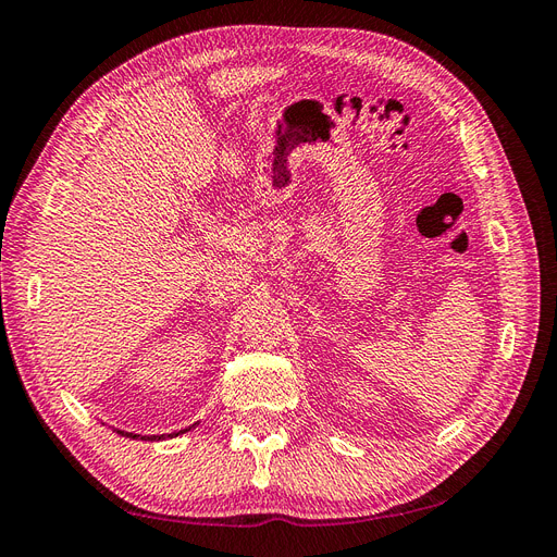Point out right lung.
Here are the masks:
<instances>
[{
  "mask_svg": "<svg viewBox=\"0 0 557 557\" xmlns=\"http://www.w3.org/2000/svg\"><path fill=\"white\" fill-rule=\"evenodd\" d=\"M121 434H125V436H132V440H137L139 434H129V432H121ZM158 440H162V436H158Z\"/></svg>",
  "mask_w": 557,
  "mask_h": 557,
  "instance_id": "obj_1",
  "label": "right lung"
}]
</instances>
